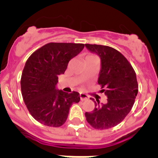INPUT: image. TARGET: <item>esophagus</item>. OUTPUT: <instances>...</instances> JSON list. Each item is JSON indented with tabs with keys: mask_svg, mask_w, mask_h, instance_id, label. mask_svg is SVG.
Wrapping results in <instances>:
<instances>
[{
	"mask_svg": "<svg viewBox=\"0 0 158 158\" xmlns=\"http://www.w3.org/2000/svg\"><path fill=\"white\" fill-rule=\"evenodd\" d=\"M79 97H80L81 101H85V100H86V99H88V96H87V94H86L80 93Z\"/></svg>",
	"mask_w": 158,
	"mask_h": 158,
	"instance_id": "obj_1",
	"label": "esophagus"
}]
</instances>
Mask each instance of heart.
<instances>
[{"instance_id":"b5f03b06","label":"heart","mask_w":158,"mask_h":158,"mask_svg":"<svg viewBox=\"0 0 158 158\" xmlns=\"http://www.w3.org/2000/svg\"><path fill=\"white\" fill-rule=\"evenodd\" d=\"M92 57H96V56H94V55H88V56H86V59H88V58H92Z\"/></svg>"}]
</instances>
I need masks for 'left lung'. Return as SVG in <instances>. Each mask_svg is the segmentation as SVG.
Instances as JSON below:
<instances>
[{
  "mask_svg": "<svg viewBox=\"0 0 158 158\" xmlns=\"http://www.w3.org/2000/svg\"><path fill=\"white\" fill-rule=\"evenodd\" d=\"M89 52L101 59L98 84L108 98L106 104L95 102L91 113H85L86 121L95 129H108L120 123L130 113L138 94L136 74L119 51L109 46L85 44ZM91 99V98H90Z\"/></svg>",
  "mask_w": 158,
  "mask_h": 158,
  "instance_id": "1",
  "label": "left lung"
}]
</instances>
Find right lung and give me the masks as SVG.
Segmentation results:
<instances>
[{
	"label": "right lung",
	"instance_id": "obj_1",
	"mask_svg": "<svg viewBox=\"0 0 158 158\" xmlns=\"http://www.w3.org/2000/svg\"><path fill=\"white\" fill-rule=\"evenodd\" d=\"M84 44L51 42L43 45L27 60L21 76V91L28 111L37 121L49 127H60L66 121L79 94L56 88L58 76L64 73L70 60Z\"/></svg>",
	"mask_w": 158,
	"mask_h": 158
}]
</instances>
